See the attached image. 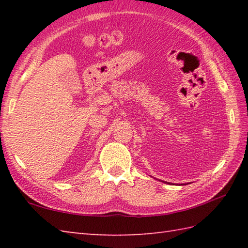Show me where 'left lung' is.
I'll return each instance as SVG.
<instances>
[{"label": "left lung", "mask_w": 248, "mask_h": 248, "mask_svg": "<svg viewBox=\"0 0 248 248\" xmlns=\"http://www.w3.org/2000/svg\"><path fill=\"white\" fill-rule=\"evenodd\" d=\"M164 183H167V182H164Z\"/></svg>", "instance_id": "obj_1"}]
</instances>
